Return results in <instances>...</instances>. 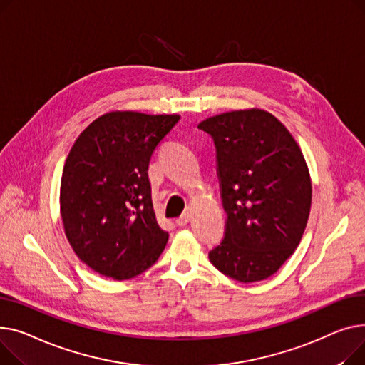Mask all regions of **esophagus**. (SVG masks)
<instances>
[{"mask_svg": "<svg viewBox=\"0 0 365 365\" xmlns=\"http://www.w3.org/2000/svg\"><path fill=\"white\" fill-rule=\"evenodd\" d=\"M190 218H191V215H190L188 212H185V213H182V215L175 222H177L178 227H185L190 222Z\"/></svg>", "mask_w": 365, "mask_h": 365, "instance_id": "obj_1", "label": "esophagus"}]
</instances>
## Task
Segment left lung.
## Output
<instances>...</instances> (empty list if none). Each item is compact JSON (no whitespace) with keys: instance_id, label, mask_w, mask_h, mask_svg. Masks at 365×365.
Returning a JSON list of instances; mask_svg holds the SVG:
<instances>
[{"instance_id":"8db88e82","label":"left lung","mask_w":365,"mask_h":365,"mask_svg":"<svg viewBox=\"0 0 365 365\" xmlns=\"http://www.w3.org/2000/svg\"><path fill=\"white\" fill-rule=\"evenodd\" d=\"M199 128L217 147V173L227 213L212 265L242 283L275 274L307 228L312 184L301 147L262 109L225 112Z\"/></svg>"}]
</instances>
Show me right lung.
<instances>
[{
    "mask_svg": "<svg viewBox=\"0 0 365 365\" xmlns=\"http://www.w3.org/2000/svg\"><path fill=\"white\" fill-rule=\"evenodd\" d=\"M180 115L104 113L79 134L64 162L60 213L78 258L128 280L152 267L169 234L156 220L148 163Z\"/></svg>",
    "mask_w": 365,
    "mask_h": 365,
    "instance_id": "1",
    "label": "right lung"
}]
</instances>
